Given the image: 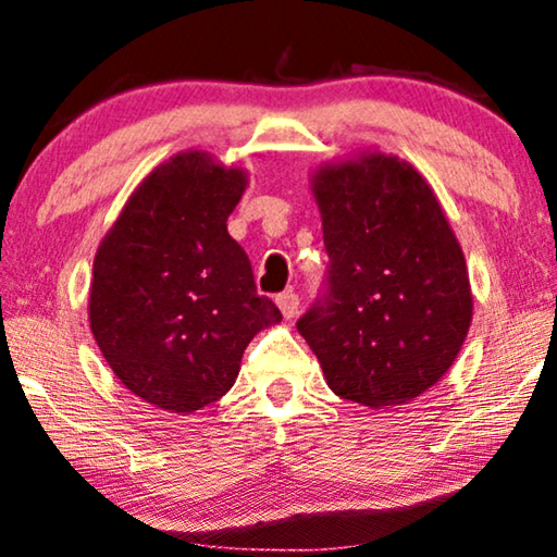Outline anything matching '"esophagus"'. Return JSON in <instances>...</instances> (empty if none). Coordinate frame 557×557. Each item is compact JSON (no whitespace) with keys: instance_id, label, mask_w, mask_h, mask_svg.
Wrapping results in <instances>:
<instances>
[{"instance_id":"34e87169","label":"esophagus","mask_w":557,"mask_h":557,"mask_svg":"<svg viewBox=\"0 0 557 557\" xmlns=\"http://www.w3.org/2000/svg\"><path fill=\"white\" fill-rule=\"evenodd\" d=\"M277 308L283 310V315L287 318V321H293V318L300 313V298L293 290L277 295Z\"/></svg>"}]
</instances>
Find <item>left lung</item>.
<instances>
[{
    "label": "left lung",
    "instance_id": "1",
    "mask_svg": "<svg viewBox=\"0 0 557 557\" xmlns=\"http://www.w3.org/2000/svg\"><path fill=\"white\" fill-rule=\"evenodd\" d=\"M329 293L298 321L338 397L407 405L454 367L473 315L469 267L430 183L364 150L310 175Z\"/></svg>",
    "mask_w": 557,
    "mask_h": 557
}]
</instances>
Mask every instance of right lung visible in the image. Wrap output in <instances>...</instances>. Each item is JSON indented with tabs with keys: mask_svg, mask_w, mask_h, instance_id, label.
Listing matches in <instances>:
<instances>
[{
	"mask_svg": "<svg viewBox=\"0 0 557 557\" xmlns=\"http://www.w3.org/2000/svg\"><path fill=\"white\" fill-rule=\"evenodd\" d=\"M247 185V170L177 152L137 185L96 249L88 323L116 380L147 405L188 414L216 403L249 341L283 321L226 232Z\"/></svg>",
	"mask_w": 557,
	"mask_h": 557,
	"instance_id": "add662e5",
	"label": "right lung"
}]
</instances>
